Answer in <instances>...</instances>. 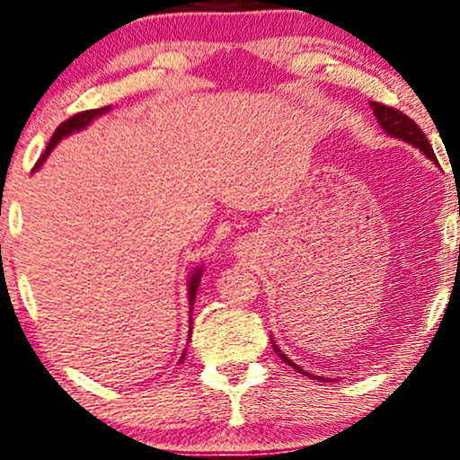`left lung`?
<instances>
[{
    "instance_id": "1",
    "label": "left lung",
    "mask_w": 460,
    "mask_h": 460,
    "mask_svg": "<svg viewBox=\"0 0 460 460\" xmlns=\"http://www.w3.org/2000/svg\"><path fill=\"white\" fill-rule=\"evenodd\" d=\"M372 109H375V115H376L378 124H381V128L389 134V137H395V138L403 140V143L414 145L416 149H420L427 157L436 162V153H433L429 140H427V137H425V134H422L420 128L414 124V119H410L406 113L397 111V109H394V107L383 105V102H372ZM271 345H273V351L279 355L281 362H286L288 366H292V368L301 372V375H307L311 378H317L314 375H309V372H305V370L298 368V366L294 364V362H290V359H288L286 355L279 351L278 345H275V341H271ZM320 381H322V378H320ZM323 381H326V378H323Z\"/></svg>"
}]
</instances>
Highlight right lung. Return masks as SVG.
Segmentation results:
<instances>
[{"label":"right lung","instance_id":"add662e5","mask_svg":"<svg viewBox=\"0 0 460 460\" xmlns=\"http://www.w3.org/2000/svg\"><path fill=\"white\" fill-rule=\"evenodd\" d=\"M105 111H109V107L88 109V111L75 113V115H73V118H69L66 121H63V124H60V126L57 128V130H54L52 138H50V143H48L46 151H44V155H41V157L38 159V164H35V168H33V170H38V168L41 166V164H44V159L48 157V153H50V151L54 149V146H57V143H58L60 138H65L66 134H71V132L82 130V128L88 126L92 119L98 118V115H102ZM199 278H201V269H198V271L193 273L191 281H189V305H191V309H193V301H195V292H198V286H199ZM182 358H185V355H182Z\"/></svg>","mask_w":460,"mask_h":460}]
</instances>
